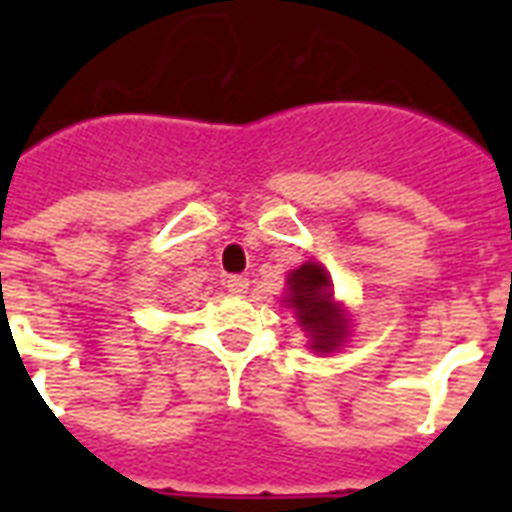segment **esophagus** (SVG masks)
<instances>
[{
    "label": "esophagus",
    "mask_w": 512,
    "mask_h": 512,
    "mask_svg": "<svg viewBox=\"0 0 512 512\" xmlns=\"http://www.w3.org/2000/svg\"><path fill=\"white\" fill-rule=\"evenodd\" d=\"M225 287H228V292H233V295H244L249 289V279H244V276H228V279H225Z\"/></svg>",
    "instance_id": "1"
}]
</instances>
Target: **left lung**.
I'll list each match as a JSON object with an SVG mask.
<instances>
[{
  "instance_id": "8db88e82",
  "label": "left lung",
  "mask_w": 512,
  "mask_h": 512,
  "mask_svg": "<svg viewBox=\"0 0 512 512\" xmlns=\"http://www.w3.org/2000/svg\"><path fill=\"white\" fill-rule=\"evenodd\" d=\"M284 303L295 311L297 324L311 337V350L332 353L348 337V319L332 297V279L324 265L303 263L287 276Z\"/></svg>"
}]
</instances>
